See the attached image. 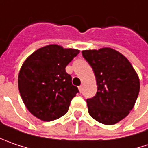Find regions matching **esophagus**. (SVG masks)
<instances>
[{
	"label": "esophagus",
	"instance_id": "obj_1",
	"mask_svg": "<svg viewBox=\"0 0 148 148\" xmlns=\"http://www.w3.org/2000/svg\"><path fill=\"white\" fill-rule=\"evenodd\" d=\"M78 88H79V92H82V90H83V86H82V85L79 86Z\"/></svg>",
	"mask_w": 148,
	"mask_h": 148
}]
</instances>
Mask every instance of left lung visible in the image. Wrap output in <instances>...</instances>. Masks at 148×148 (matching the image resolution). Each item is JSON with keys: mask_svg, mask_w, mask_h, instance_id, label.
Here are the masks:
<instances>
[{"mask_svg": "<svg viewBox=\"0 0 148 148\" xmlns=\"http://www.w3.org/2000/svg\"><path fill=\"white\" fill-rule=\"evenodd\" d=\"M98 85L95 95L87 99L89 114L105 125H114L126 117L136 101L140 81L129 60L110 48L84 50Z\"/></svg>", "mask_w": 148, "mask_h": 148, "instance_id": "obj_1", "label": "left lung"}]
</instances>
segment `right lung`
Wrapping results in <instances>:
<instances>
[{
  "label": "right lung",
  "mask_w": 148,
  "mask_h": 148,
  "mask_svg": "<svg viewBox=\"0 0 148 148\" xmlns=\"http://www.w3.org/2000/svg\"><path fill=\"white\" fill-rule=\"evenodd\" d=\"M79 50L51 44L36 50L23 63L18 75L22 100L31 113L44 121L58 119L69 110L79 93L65 68Z\"/></svg>",
  "instance_id": "1"
}]
</instances>
